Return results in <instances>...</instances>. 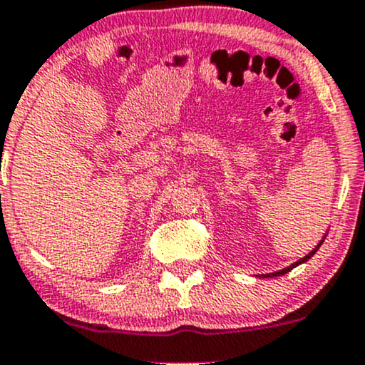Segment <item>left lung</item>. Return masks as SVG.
Returning <instances> with one entry per match:
<instances>
[{
    "label": "left lung",
    "instance_id": "8db88e82",
    "mask_svg": "<svg viewBox=\"0 0 365 365\" xmlns=\"http://www.w3.org/2000/svg\"><path fill=\"white\" fill-rule=\"evenodd\" d=\"M324 239H326V235H324V237H322V241H320L319 244H317V246H315L314 247V250H312L310 251V253H308L307 256H303V258L302 259H298V262H294L293 263V265H289V267H286V268H282V270H277V272H272V274H263V275H259V277H279V275H284V274H287V272H291V270H293V268L294 267H298V265H302V263H305V262H308V259H310L312 258V256H314L315 253H317V250H319V247L320 246H322V242H324Z\"/></svg>",
    "mask_w": 365,
    "mask_h": 365
}]
</instances>
